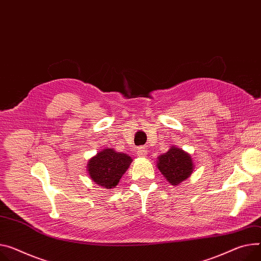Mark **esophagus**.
I'll return each mask as SVG.
<instances>
[{
  "label": "esophagus",
  "instance_id": "34e87169",
  "mask_svg": "<svg viewBox=\"0 0 261 261\" xmlns=\"http://www.w3.org/2000/svg\"><path fill=\"white\" fill-rule=\"evenodd\" d=\"M146 153H147V149L145 147H139L138 148V151H137L138 156H145Z\"/></svg>",
  "mask_w": 261,
  "mask_h": 261
}]
</instances>
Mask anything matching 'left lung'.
<instances>
[{
	"mask_svg": "<svg viewBox=\"0 0 261 261\" xmlns=\"http://www.w3.org/2000/svg\"><path fill=\"white\" fill-rule=\"evenodd\" d=\"M158 168L171 185L176 186L191 174L193 164L187 152L181 148L171 147L159 156Z\"/></svg>",
	"mask_w": 261,
	"mask_h": 261,
	"instance_id": "8db88e82",
	"label": "left lung"
}]
</instances>
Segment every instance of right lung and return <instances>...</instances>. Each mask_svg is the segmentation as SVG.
<instances>
[{
	"mask_svg": "<svg viewBox=\"0 0 261 261\" xmlns=\"http://www.w3.org/2000/svg\"><path fill=\"white\" fill-rule=\"evenodd\" d=\"M132 158L112 148L105 149L90 160L88 171L91 179L106 189L114 188L132 163Z\"/></svg>",
	"mask_w": 261,
	"mask_h": 261,
	"instance_id": "right-lung-1",
	"label": "right lung"
}]
</instances>
